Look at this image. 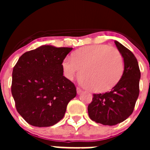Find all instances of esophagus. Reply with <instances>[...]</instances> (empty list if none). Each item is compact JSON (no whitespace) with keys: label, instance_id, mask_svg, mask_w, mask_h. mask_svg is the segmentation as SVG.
Here are the masks:
<instances>
[{"label":"esophagus","instance_id":"1","mask_svg":"<svg viewBox=\"0 0 150 150\" xmlns=\"http://www.w3.org/2000/svg\"><path fill=\"white\" fill-rule=\"evenodd\" d=\"M76 92H77L78 95H79V94H81L82 92H83V90L80 88H79V87H77V88H76Z\"/></svg>","mask_w":150,"mask_h":150}]
</instances>
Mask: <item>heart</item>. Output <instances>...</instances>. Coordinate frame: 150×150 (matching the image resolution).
<instances>
[{
  "label": "heart",
  "mask_w": 150,
  "mask_h": 150,
  "mask_svg": "<svg viewBox=\"0 0 150 150\" xmlns=\"http://www.w3.org/2000/svg\"><path fill=\"white\" fill-rule=\"evenodd\" d=\"M64 75L72 80L79 74L80 81L95 92L111 89L124 72V60L116 49L107 45H93L76 50L71 59L62 63Z\"/></svg>",
  "instance_id": "obj_1"
}]
</instances>
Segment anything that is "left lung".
<instances>
[{"label":"left lung","instance_id":"8db88e82","mask_svg":"<svg viewBox=\"0 0 150 150\" xmlns=\"http://www.w3.org/2000/svg\"><path fill=\"white\" fill-rule=\"evenodd\" d=\"M115 43L124 59L122 76L110 91L94 94L88 106L90 119L104 125H115L129 117L140 91V71L136 57L118 41Z\"/></svg>","mask_w":150,"mask_h":150}]
</instances>
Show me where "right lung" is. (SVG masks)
Instances as JSON below:
<instances>
[{"label": "right lung", "instance_id": "1", "mask_svg": "<svg viewBox=\"0 0 150 150\" xmlns=\"http://www.w3.org/2000/svg\"><path fill=\"white\" fill-rule=\"evenodd\" d=\"M72 49L41 46L25 52L13 67L12 95L17 111L28 124H56L76 97V87L63 76L62 67Z\"/></svg>", "mask_w": 150, "mask_h": 150}]
</instances>
